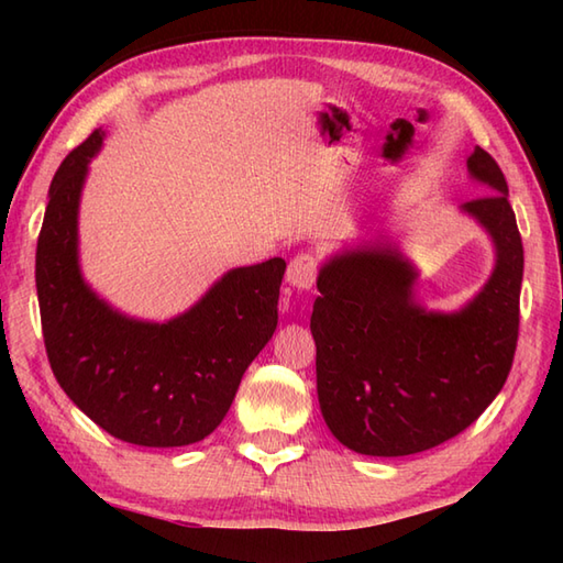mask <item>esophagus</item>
Here are the masks:
<instances>
[{"mask_svg": "<svg viewBox=\"0 0 563 563\" xmlns=\"http://www.w3.org/2000/svg\"><path fill=\"white\" fill-rule=\"evenodd\" d=\"M317 273H319V263L312 254H297L290 261L285 280H288V285H292L295 290H312Z\"/></svg>", "mask_w": 563, "mask_h": 563, "instance_id": "34e87169", "label": "esophagus"}]
</instances>
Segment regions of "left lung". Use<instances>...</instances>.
<instances>
[{"label": "left lung", "instance_id": "obj_1", "mask_svg": "<svg viewBox=\"0 0 563 563\" xmlns=\"http://www.w3.org/2000/svg\"><path fill=\"white\" fill-rule=\"evenodd\" d=\"M466 172L488 196L460 210L492 236L494 271L470 302L435 312L416 300L418 271L387 239L321 263L309 329L321 416L341 445L404 457L472 426L504 389L520 324L522 239L504 172L474 147Z\"/></svg>", "mask_w": 563, "mask_h": 563}]
</instances>
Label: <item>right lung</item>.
Returning <instances> with one entry per match:
<instances>
[{
    "mask_svg": "<svg viewBox=\"0 0 563 563\" xmlns=\"http://www.w3.org/2000/svg\"><path fill=\"white\" fill-rule=\"evenodd\" d=\"M103 137L99 128L71 150L47 190L35 249L47 361L67 397L106 433L142 448L190 445L222 423L278 327L285 261L227 271L174 319L118 312L79 266V200Z\"/></svg>",
    "mask_w": 563,
    "mask_h": 563,
    "instance_id": "add662e5",
    "label": "right lung"
}]
</instances>
